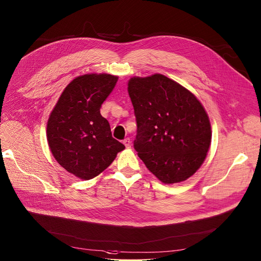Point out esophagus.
<instances>
[{
  "label": "esophagus",
  "instance_id": "1",
  "mask_svg": "<svg viewBox=\"0 0 261 261\" xmlns=\"http://www.w3.org/2000/svg\"><path fill=\"white\" fill-rule=\"evenodd\" d=\"M122 143L124 144V146L127 147V148H130V147H131V141H130V139H128V138L124 139Z\"/></svg>",
  "mask_w": 261,
  "mask_h": 261
}]
</instances>
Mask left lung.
<instances>
[{
	"label": "left lung",
	"mask_w": 261,
	"mask_h": 261,
	"mask_svg": "<svg viewBox=\"0 0 261 261\" xmlns=\"http://www.w3.org/2000/svg\"><path fill=\"white\" fill-rule=\"evenodd\" d=\"M128 93L137 117L134 148L162 182H181L201 166L211 144V126L199 100L163 74L133 76Z\"/></svg>",
	"instance_id": "left-lung-1"
}]
</instances>
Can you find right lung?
Returning a JSON list of instances; mask_svg holds the SVG:
<instances>
[{
	"instance_id": "obj_1",
	"label": "right lung",
	"mask_w": 261,
	"mask_h": 261,
	"mask_svg": "<svg viewBox=\"0 0 261 261\" xmlns=\"http://www.w3.org/2000/svg\"><path fill=\"white\" fill-rule=\"evenodd\" d=\"M118 76L90 73L66 86L47 124L50 150L59 164L75 177L89 180L102 173L124 149L112 138L100 108L115 87Z\"/></svg>"
}]
</instances>
